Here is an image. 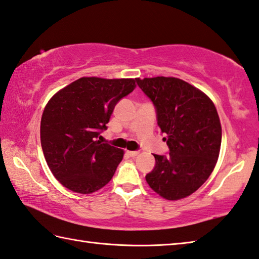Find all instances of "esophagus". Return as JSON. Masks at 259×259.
<instances>
[{"label": "esophagus", "instance_id": "obj_1", "mask_svg": "<svg viewBox=\"0 0 259 259\" xmlns=\"http://www.w3.org/2000/svg\"><path fill=\"white\" fill-rule=\"evenodd\" d=\"M126 153H127V155H128L130 157H135V156L139 155V151H128V150H127Z\"/></svg>", "mask_w": 259, "mask_h": 259}]
</instances>
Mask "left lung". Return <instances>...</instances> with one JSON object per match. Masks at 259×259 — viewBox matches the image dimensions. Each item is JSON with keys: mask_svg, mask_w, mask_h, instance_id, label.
<instances>
[{"mask_svg": "<svg viewBox=\"0 0 259 259\" xmlns=\"http://www.w3.org/2000/svg\"><path fill=\"white\" fill-rule=\"evenodd\" d=\"M157 110L169 155H153L156 166L146 180L166 200L196 192L209 178L220 156L222 126L215 104L193 85L175 77L137 78Z\"/></svg>", "mask_w": 259, "mask_h": 259, "instance_id": "1", "label": "left lung"}]
</instances>
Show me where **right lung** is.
I'll return each mask as SVG.
<instances>
[{
    "instance_id": "obj_1",
    "label": "right lung",
    "mask_w": 259,
    "mask_h": 259,
    "mask_svg": "<svg viewBox=\"0 0 259 259\" xmlns=\"http://www.w3.org/2000/svg\"><path fill=\"white\" fill-rule=\"evenodd\" d=\"M137 78L81 77L53 95L40 119V144L54 178L72 192L89 194L109 183L124 150L98 138L116 103Z\"/></svg>"
}]
</instances>
